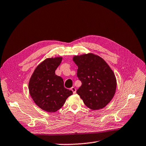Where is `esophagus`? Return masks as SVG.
<instances>
[{
	"mask_svg": "<svg viewBox=\"0 0 146 146\" xmlns=\"http://www.w3.org/2000/svg\"><path fill=\"white\" fill-rule=\"evenodd\" d=\"M71 90H72L73 91V94H75L76 93V88L74 87H72V88H71Z\"/></svg>",
	"mask_w": 146,
	"mask_h": 146,
	"instance_id": "esophagus-1",
	"label": "esophagus"
}]
</instances>
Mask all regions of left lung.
<instances>
[{"mask_svg":"<svg viewBox=\"0 0 146 146\" xmlns=\"http://www.w3.org/2000/svg\"><path fill=\"white\" fill-rule=\"evenodd\" d=\"M73 61L78 67L77 77L81 82L76 93L84 104L93 110L106 106L116 88V77L109 65L92 53L75 56Z\"/></svg>","mask_w":146,"mask_h":146,"instance_id":"8db88e82","label":"left lung"}]
</instances>
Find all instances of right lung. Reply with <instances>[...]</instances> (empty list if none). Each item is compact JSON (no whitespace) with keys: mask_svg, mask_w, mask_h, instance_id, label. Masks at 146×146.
<instances>
[{"mask_svg":"<svg viewBox=\"0 0 146 146\" xmlns=\"http://www.w3.org/2000/svg\"><path fill=\"white\" fill-rule=\"evenodd\" d=\"M62 58H47L36 68L30 80V96L37 106L48 112H56L65 104L72 91L64 87L62 77L55 74V70Z\"/></svg>","mask_w":146,"mask_h":146,"instance_id":"obj_1","label":"right lung"}]
</instances>
